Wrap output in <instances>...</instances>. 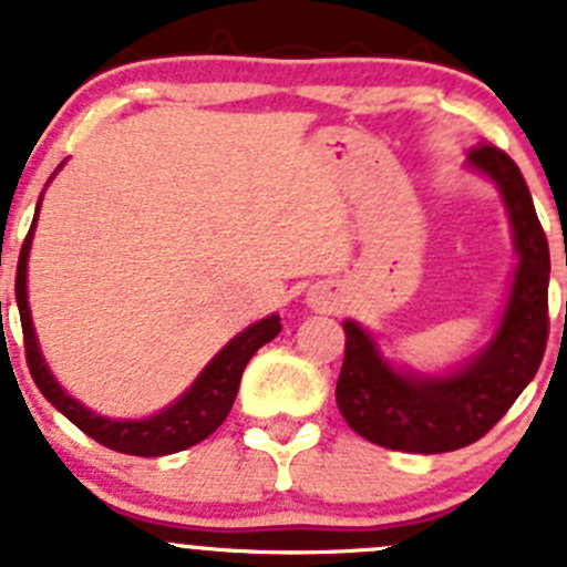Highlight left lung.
Returning <instances> with one entry per match:
<instances>
[{"instance_id": "8db88e82", "label": "left lung", "mask_w": 567, "mask_h": 567, "mask_svg": "<svg viewBox=\"0 0 567 567\" xmlns=\"http://www.w3.org/2000/svg\"><path fill=\"white\" fill-rule=\"evenodd\" d=\"M465 167L499 189L517 252L497 329L477 354L440 374L412 372L358 320H343L338 409L363 440L392 452H454L483 437L534 380L548 340V240L523 173L503 150L480 144Z\"/></svg>"}]
</instances>
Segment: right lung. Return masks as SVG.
Wrapping results in <instances>:
<instances>
[{"mask_svg":"<svg viewBox=\"0 0 567 567\" xmlns=\"http://www.w3.org/2000/svg\"><path fill=\"white\" fill-rule=\"evenodd\" d=\"M62 169V164H59ZM56 175V173H53ZM50 175V178H53ZM44 195V193H42ZM42 195H39L37 215L30 224V233L22 244L19 252V267H17V303H19V318H22V332H24V354H28L30 374L37 380L39 392L53 403L64 417L73 425H79L87 437L96 443L107 445L113 452L135 454V457H164V454L184 452L189 445L202 443L218 425L227 420L229 409L238 394L240 374L247 369L249 358L258 352L260 346L278 338L280 332V318L269 315V318L258 320L252 327H247L240 334H235L221 352L215 354L204 372L189 383L187 392L182 398H175L173 403L164 405L162 412L150 414V417H104L79 403L76 398H70L62 389L50 365L44 363V354L39 349L37 329H33V318H30L28 307V258H30V244H33V233H37L39 221V207H42Z\"/></svg>","mask_w":567,"mask_h":567,"instance_id":"add662e5","label":"right lung"}]
</instances>
